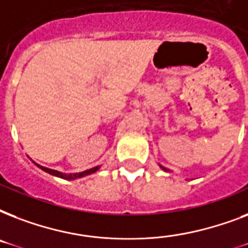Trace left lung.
<instances>
[{"mask_svg":"<svg viewBox=\"0 0 248 248\" xmlns=\"http://www.w3.org/2000/svg\"><path fill=\"white\" fill-rule=\"evenodd\" d=\"M161 169H162V170H165V171H169V170H167V169H165V167H163V166H161Z\"/></svg>","mask_w":248,"mask_h":248,"instance_id":"1","label":"left lung"}]
</instances>
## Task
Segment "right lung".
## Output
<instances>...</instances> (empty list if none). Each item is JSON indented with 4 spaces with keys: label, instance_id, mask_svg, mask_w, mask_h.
Returning a JSON list of instances; mask_svg holds the SVG:
<instances>
[{
    "label": "right lung",
    "instance_id": "obj_1",
    "mask_svg": "<svg viewBox=\"0 0 248 248\" xmlns=\"http://www.w3.org/2000/svg\"><path fill=\"white\" fill-rule=\"evenodd\" d=\"M36 165H37V163H36ZM37 166H38L41 170L46 171V172L51 173V175H54V176H58V177H62V179H65V180H73V179H77V177L86 176V175H90V173L95 172V171H97V169H99V167H93V169L86 170V171H83V172L69 173V175H67V173H62V172H59V171H55V170H51V169H47V167H44V166H40V165H37Z\"/></svg>",
    "mask_w": 248,
    "mask_h": 248
}]
</instances>
